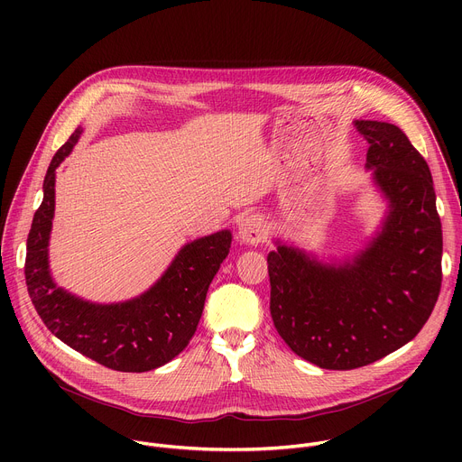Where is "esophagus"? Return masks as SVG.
<instances>
[{
    "mask_svg": "<svg viewBox=\"0 0 462 462\" xmlns=\"http://www.w3.org/2000/svg\"><path fill=\"white\" fill-rule=\"evenodd\" d=\"M237 236H239V241L245 245H257L261 241H265L267 237V223L261 216L250 214L241 219Z\"/></svg>",
    "mask_w": 462,
    "mask_h": 462,
    "instance_id": "34e87169",
    "label": "esophagus"
}]
</instances>
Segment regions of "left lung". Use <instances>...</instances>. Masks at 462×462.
Returning a JSON list of instances; mask_svg holds the SVG:
<instances>
[{
    "mask_svg": "<svg viewBox=\"0 0 462 462\" xmlns=\"http://www.w3.org/2000/svg\"><path fill=\"white\" fill-rule=\"evenodd\" d=\"M369 143L365 168L387 203L374 236L344 259L276 241L267 257L276 331L303 360L347 371L411 342L442 282V228L431 171L404 131L355 120Z\"/></svg>",
    "mask_w": 462,
    "mask_h": 462,
    "instance_id": "1",
    "label": "left lung"
}]
</instances>
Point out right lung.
<instances>
[{"instance_id": "obj_1", "label": "right lung", "mask_w": 462, "mask_h": 462, "mask_svg": "<svg viewBox=\"0 0 462 462\" xmlns=\"http://www.w3.org/2000/svg\"><path fill=\"white\" fill-rule=\"evenodd\" d=\"M80 135L79 127L47 168L43 201L27 237V291L45 327L71 349L115 371H152L173 360L191 340L208 287L228 255L232 232L219 230L186 243L164 274L137 298L95 303L58 287L49 269L56 168Z\"/></svg>"}]
</instances>
